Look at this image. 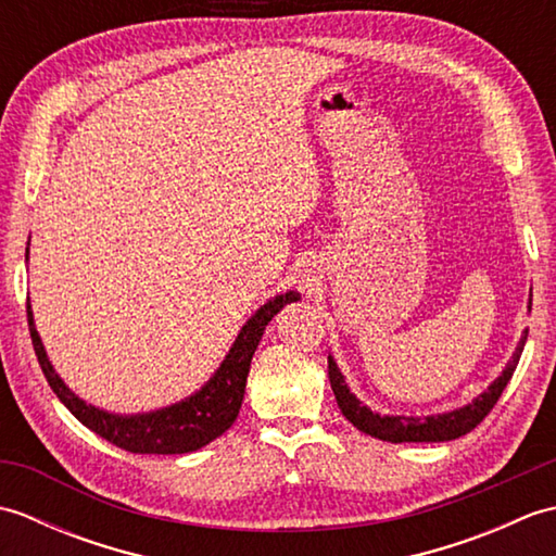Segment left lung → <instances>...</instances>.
I'll return each mask as SVG.
<instances>
[{
	"instance_id": "1",
	"label": "left lung",
	"mask_w": 556,
	"mask_h": 556,
	"mask_svg": "<svg viewBox=\"0 0 556 556\" xmlns=\"http://www.w3.org/2000/svg\"><path fill=\"white\" fill-rule=\"evenodd\" d=\"M530 311V305H528ZM528 332H523L521 341H518L514 358L506 363V368L502 375L494 380L485 392H482L478 399L470 401L464 408L448 410V413H437V416H380V413L370 410L365 404L356 399V394H351L349 384L344 382V375L339 372L334 358L329 356V384H332V392L337 396V404L344 413L346 420L353 422V428H358L361 432L377 437V440L384 442H448L456 440V437L470 432L473 428L485 420L488 413L497 404V399L502 396L504 387L509 384L511 375L518 365V358H521L523 346H526Z\"/></svg>"
}]
</instances>
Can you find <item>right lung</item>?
I'll list each match as a JSON object with an SVG mask.
<instances>
[{
	"label": "right lung",
	"instance_id": "1",
	"mask_svg": "<svg viewBox=\"0 0 556 556\" xmlns=\"http://www.w3.org/2000/svg\"><path fill=\"white\" fill-rule=\"evenodd\" d=\"M299 299L301 296L296 291H287L267 301L265 305H260L251 320L241 327L239 337H236L227 358L222 361L217 372L212 375L195 394L179 401V404L150 413H136V416H119V413L96 408L71 392L62 377L54 372L50 358H47L40 334L33 323L30 303L28 327L35 356L40 361V368L47 377V382H50L52 392L83 425H86V428L100 434L102 440H108L119 448H126V452L131 454H188L210 444L212 440H217L222 432H227L231 428L236 416H239L245 392V377L248 370H251L253 353L260 344V339H263L267 323L285 308L287 303Z\"/></svg>",
	"mask_w": 556,
	"mask_h": 556
}]
</instances>
